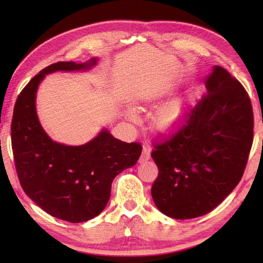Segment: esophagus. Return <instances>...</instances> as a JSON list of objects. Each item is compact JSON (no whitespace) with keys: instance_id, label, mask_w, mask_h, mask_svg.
<instances>
[{"instance_id":"obj_1","label":"esophagus","mask_w":263,"mask_h":263,"mask_svg":"<svg viewBox=\"0 0 263 263\" xmlns=\"http://www.w3.org/2000/svg\"><path fill=\"white\" fill-rule=\"evenodd\" d=\"M151 146L149 145H143L142 146V154L141 157H140V160L141 161H145V160H148L151 158Z\"/></svg>"}]
</instances>
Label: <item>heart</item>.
Instances as JSON below:
<instances>
[{"label": "heart", "instance_id": "obj_1", "mask_svg": "<svg viewBox=\"0 0 263 263\" xmlns=\"http://www.w3.org/2000/svg\"><path fill=\"white\" fill-rule=\"evenodd\" d=\"M183 118L182 107L178 103H171L163 107L157 116V123L163 130H172L181 124Z\"/></svg>", "mask_w": 263, "mask_h": 263}]
</instances>
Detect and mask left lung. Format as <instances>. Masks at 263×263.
<instances>
[{"label":"left lung","instance_id":"1","mask_svg":"<svg viewBox=\"0 0 263 263\" xmlns=\"http://www.w3.org/2000/svg\"><path fill=\"white\" fill-rule=\"evenodd\" d=\"M206 88L184 122L153 142L159 172L151 193L174 219L201 217L221 203L242 179L253 145V106L243 85L215 66Z\"/></svg>","mask_w":263,"mask_h":263}]
</instances>
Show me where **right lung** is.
I'll use <instances>...</instances> for the list:
<instances>
[{
    "mask_svg": "<svg viewBox=\"0 0 263 263\" xmlns=\"http://www.w3.org/2000/svg\"><path fill=\"white\" fill-rule=\"evenodd\" d=\"M96 61L57 62L39 71L17 97L10 125L21 188L46 213L69 222L87 221L102 213L114 178L135 165L142 151L140 142H123L107 130L86 145L66 146L52 141L41 127L35 93L45 74L89 69Z\"/></svg>",
    "mask_w": 263,
    "mask_h": 263,
    "instance_id": "obj_1",
    "label": "right lung"
}]
</instances>
